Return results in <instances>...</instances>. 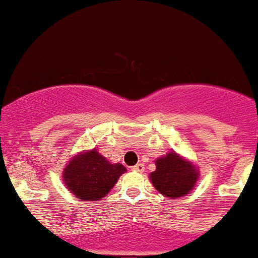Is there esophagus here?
Here are the masks:
<instances>
[{
	"mask_svg": "<svg viewBox=\"0 0 258 258\" xmlns=\"http://www.w3.org/2000/svg\"><path fill=\"white\" fill-rule=\"evenodd\" d=\"M133 170H135V172H140V173H142L144 172V170H145V166H144V164H141V162H140V164H137V165H135V166H133Z\"/></svg>",
	"mask_w": 258,
	"mask_h": 258,
	"instance_id": "esophagus-1",
	"label": "esophagus"
}]
</instances>
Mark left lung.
I'll list each match as a JSON object with an SVG mask.
<instances>
[{"label": "left lung", "instance_id": "1", "mask_svg": "<svg viewBox=\"0 0 258 258\" xmlns=\"http://www.w3.org/2000/svg\"><path fill=\"white\" fill-rule=\"evenodd\" d=\"M157 169L150 174V180L160 193L170 199L187 195L197 181L195 166L184 161L176 153H169L156 161Z\"/></svg>", "mask_w": 258, "mask_h": 258}]
</instances>
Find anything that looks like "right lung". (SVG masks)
I'll list each match as a JSON object with an SVG mask.
<instances>
[{"instance_id":"1","label":"right lung","mask_w":258,"mask_h":258,"mask_svg":"<svg viewBox=\"0 0 258 258\" xmlns=\"http://www.w3.org/2000/svg\"><path fill=\"white\" fill-rule=\"evenodd\" d=\"M125 172L126 169L123 165L110 164L93 149L74 157L68 164L63 172V181L77 199L96 201L108 195Z\"/></svg>"}]
</instances>
